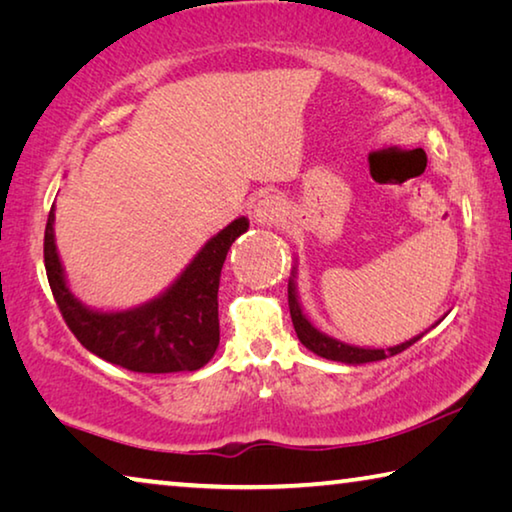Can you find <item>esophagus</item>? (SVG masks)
<instances>
[{
	"label": "esophagus",
	"instance_id": "34e87169",
	"mask_svg": "<svg viewBox=\"0 0 512 512\" xmlns=\"http://www.w3.org/2000/svg\"><path fill=\"white\" fill-rule=\"evenodd\" d=\"M284 216V201L275 194H266L262 201H257L253 210V219L257 225H273Z\"/></svg>",
	"mask_w": 512,
	"mask_h": 512
}]
</instances>
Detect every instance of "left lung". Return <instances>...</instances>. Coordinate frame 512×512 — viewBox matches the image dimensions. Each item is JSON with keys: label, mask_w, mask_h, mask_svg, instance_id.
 <instances>
[{"label": "left lung", "mask_w": 512, "mask_h": 512, "mask_svg": "<svg viewBox=\"0 0 512 512\" xmlns=\"http://www.w3.org/2000/svg\"><path fill=\"white\" fill-rule=\"evenodd\" d=\"M289 309H291V320H293V327H296L298 339L307 350H311L314 354H318V357L329 359V361L348 363V366H361V363L381 361L386 357H393V354L404 352L406 348H411L415 341H420L422 336L429 332V329L436 327L440 320L447 316L445 314L443 318H438L429 329H424V332L415 334L413 339L391 345V348H386V350L384 348H359V345L339 341V339H334V336L320 332V329L307 318L305 309H302L300 296H298V259H296V266L291 268V277H289Z\"/></svg>", "instance_id": "obj_1"}]
</instances>
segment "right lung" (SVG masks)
<instances>
[{"label": "right lung", "mask_w": 512, "mask_h": 512, "mask_svg": "<svg viewBox=\"0 0 512 512\" xmlns=\"http://www.w3.org/2000/svg\"><path fill=\"white\" fill-rule=\"evenodd\" d=\"M56 205L45 230L49 287L67 327L85 350L133 372H185L203 368L219 348V280L230 246L248 230V219L225 225L198 250L158 296L128 309L85 305L69 289L56 246Z\"/></svg>", "instance_id": "right-lung-1"}]
</instances>
